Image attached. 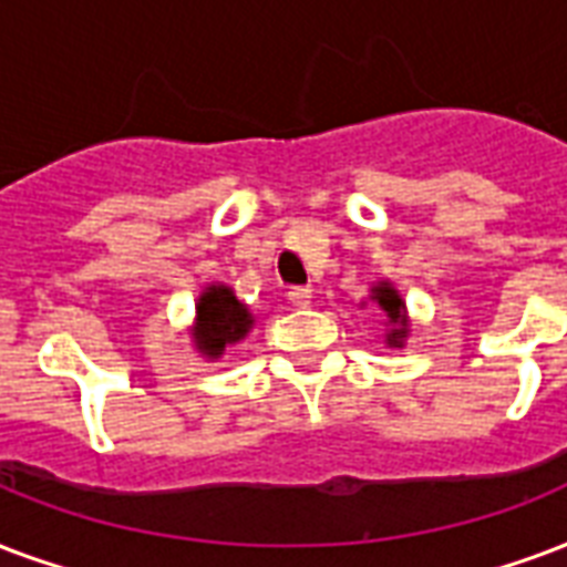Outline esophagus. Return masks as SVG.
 <instances>
[{"label":"esophagus","mask_w":567,"mask_h":567,"mask_svg":"<svg viewBox=\"0 0 567 567\" xmlns=\"http://www.w3.org/2000/svg\"><path fill=\"white\" fill-rule=\"evenodd\" d=\"M288 300L302 309V306H309V302H312V288H309V285H297V288L288 291Z\"/></svg>","instance_id":"obj_1"}]
</instances>
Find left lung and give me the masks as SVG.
Here are the masks:
<instances>
[{
    "label": "left lung",
    "instance_id": "8db88e82",
    "mask_svg": "<svg viewBox=\"0 0 567 567\" xmlns=\"http://www.w3.org/2000/svg\"><path fill=\"white\" fill-rule=\"evenodd\" d=\"M369 300L383 312V327H386V348H404V341L410 336V315L408 302L401 297V291L389 279H378L371 282ZM365 306V300L360 302Z\"/></svg>",
    "mask_w": 567,
    "mask_h": 567
}]
</instances>
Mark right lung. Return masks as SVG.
Returning <instances> with one entry per match:
<instances>
[{"label": "right lung", "mask_w": 567, "mask_h": 567, "mask_svg": "<svg viewBox=\"0 0 567 567\" xmlns=\"http://www.w3.org/2000/svg\"><path fill=\"white\" fill-rule=\"evenodd\" d=\"M255 327L252 309L237 300L231 285L210 282L196 300V318L189 327V339L205 360H219L228 344L244 341Z\"/></svg>", "instance_id": "right-lung-1"}]
</instances>
